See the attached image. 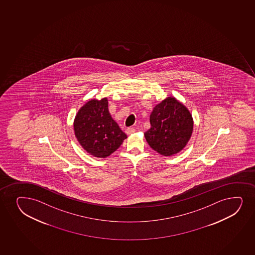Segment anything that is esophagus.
<instances>
[{
  "label": "esophagus",
  "instance_id": "obj_1",
  "mask_svg": "<svg viewBox=\"0 0 255 255\" xmlns=\"http://www.w3.org/2000/svg\"><path fill=\"white\" fill-rule=\"evenodd\" d=\"M135 129L133 128H127L126 133L128 135H131L132 133H134Z\"/></svg>",
  "mask_w": 255,
  "mask_h": 255
}]
</instances>
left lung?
Returning <instances> with one entry per match:
<instances>
[{"mask_svg":"<svg viewBox=\"0 0 255 255\" xmlns=\"http://www.w3.org/2000/svg\"><path fill=\"white\" fill-rule=\"evenodd\" d=\"M150 128L144 132L147 143L164 156L180 152L193 132V118L174 97H167L154 107L149 116Z\"/></svg>","mask_w":255,"mask_h":255,"instance_id":"obj_1","label":"left lung"}]
</instances>
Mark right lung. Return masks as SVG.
I'll return each mask as SVG.
<instances>
[{"label":"right lung","mask_w":255,"mask_h":255,"mask_svg":"<svg viewBox=\"0 0 255 255\" xmlns=\"http://www.w3.org/2000/svg\"><path fill=\"white\" fill-rule=\"evenodd\" d=\"M74 132L82 148L98 158L108 157L127 138L109 112L107 98L88 100L81 107L74 120Z\"/></svg>","instance_id":"1"}]
</instances>
